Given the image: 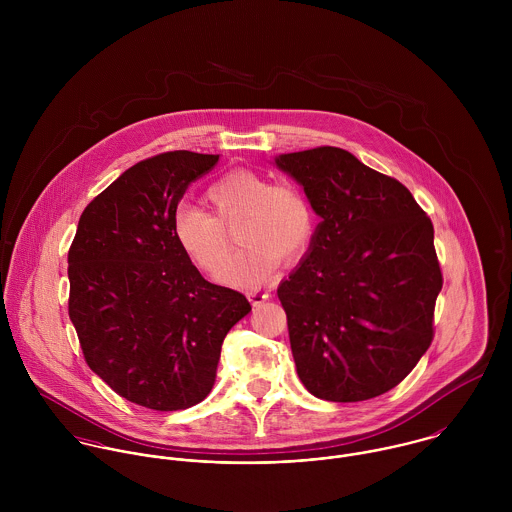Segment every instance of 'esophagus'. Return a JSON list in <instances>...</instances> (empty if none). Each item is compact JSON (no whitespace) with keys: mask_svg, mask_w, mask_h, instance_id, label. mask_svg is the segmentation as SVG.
I'll use <instances>...</instances> for the list:
<instances>
[{"mask_svg":"<svg viewBox=\"0 0 512 512\" xmlns=\"http://www.w3.org/2000/svg\"><path fill=\"white\" fill-rule=\"evenodd\" d=\"M246 295H248V299L252 301V305H260V303H264L266 299H270V293L264 292V290H250Z\"/></svg>","mask_w":512,"mask_h":512,"instance_id":"1","label":"esophagus"}]
</instances>
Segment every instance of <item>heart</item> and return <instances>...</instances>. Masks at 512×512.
<instances>
[{"label":"heart","instance_id":"obj_1","mask_svg":"<svg viewBox=\"0 0 512 512\" xmlns=\"http://www.w3.org/2000/svg\"><path fill=\"white\" fill-rule=\"evenodd\" d=\"M215 217L179 203L173 209L171 228L183 254L201 270L217 268L227 247L223 226L242 218L237 229L245 246L217 270L215 278L238 288L270 280L280 256L293 260L311 244L315 219L307 197L293 185H272L252 171H232L207 189Z\"/></svg>","mask_w":512,"mask_h":512}]
</instances>
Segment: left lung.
<instances>
[{
	"instance_id": "obj_1",
	"label": "left lung",
	"mask_w": 512,
	"mask_h": 512,
	"mask_svg": "<svg viewBox=\"0 0 512 512\" xmlns=\"http://www.w3.org/2000/svg\"><path fill=\"white\" fill-rule=\"evenodd\" d=\"M274 165L321 219L278 288L297 376L329 402L380 396L434 337L443 280L432 220L400 181L341 147L280 153Z\"/></svg>"
}]
</instances>
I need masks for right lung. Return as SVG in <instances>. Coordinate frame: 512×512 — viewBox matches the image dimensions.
<instances>
[{"instance_id": "1", "label": "right lung", "mask_w": 512, "mask_h": 512, "mask_svg": "<svg viewBox=\"0 0 512 512\" xmlns=\"http://www.w3.org/2000/svg\"><path fill=\"white\" fill-rule=\"evenodd\" d=\"M217 161L167 151L126 169L84 209L69 250V315L84 359L149 410L205 400L226 333L252 309L242 293L207 282L171 228L187 187Z\"/></svg>"}]
</instances>
